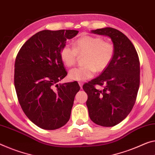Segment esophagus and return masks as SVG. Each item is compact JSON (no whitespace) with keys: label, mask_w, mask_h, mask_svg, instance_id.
Wrapping results in <instances>:
<instances>
[{"label":"esophagus","mask_w":155,"mask_h":155,"mask_svg":"<svg viewBox=\"0 0 155 155\" xmlns=\"http://www.w3.org/2000/svg\"><path fill=\"white\" fill-rule=\"evenodd\" d=\"M78 84H79L80 88H81V89H82V85H83V82H78Z\"/></svg>","instance_id":"34e87169"}]
</instances>
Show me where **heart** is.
Listing matches in <instances>:
<instances>
[{
  "instance_id": "heart-1",
  "label": "heart",
  "mask_w": 155,
  "mask_h": 155,
  "mask_svg": "<svg viewBox=\"0 0 155 155\" xmlns=\"http://www.w3.org/2000/svg\"><path fill=\"white\" fill-rule=\"evenodd\" d=\"M115 47L110 41L101 37L86 35L78 38L73 47L65 44L60 51V58L64 65H75L78 55H83L84 66L71 70L68 78L73 81H85L94 77L96 71L102 72L113 60Z\"/></svg>"
}]
</instances>
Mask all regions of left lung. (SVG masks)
<instances>
[{"label": "left lung", "mask_w": 155, "mask_h": 155, "mask_svg": "<svg viewBox=\"0 0 155 155\" xmlns=\"http://www.w3.org/2000/svg\"><path fill=\"white\" fill-rule=\"evenodd\" d=\"M111 38L115 53L110 65L98 77L83 85L87 94V106L93 122L112 127L127 117L134 107L140 84V62L130 40L112 28L91 31ZM96 85L104 86L103 90Z\"/></svg>", "instance_id": "left-lung-1"}]
</instances>
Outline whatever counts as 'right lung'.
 <instances>
[{
	"label": "right lung",
	"instance_id": "add662e5",
	"mask_svg": "<svg viewBox=\"0 0 155 155\" xmlns=\"http://www.w3.org/2000/svg\"><path fill=\"white\" fill-rule=\"evenodd\" d=\"M79 32L42 30L26 41L14 64V87L23 112L44 130H56L69 120L78 83L56 84L67 75L60 51ZM57 87L54 88V87Z\"/></svg>",
	"mask_w": 155,
	"mask_h": 155
}]
</instances>
